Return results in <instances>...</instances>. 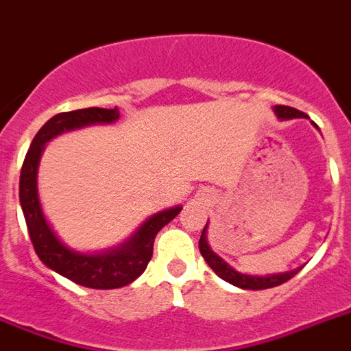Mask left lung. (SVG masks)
Listing matches in <instances>:
<instances>
[{"label": "left lung", "instance_id": "left-lung-1", "mask_svg": "<svg viewBox=\"0 0 351 351\" xmlns=\"http://www.w3.org/2000/svg\"><path fill=\"white\" fill-rule=\"evenodd\" d=\"M276 116L280 117V119H294V117H307L305 112H300L293 107H285V105H276L275 107ZM208 225V223H207ZM207 225L203 228L202 237H199V252H202L203 258L207 261L208 266L212 269L216 271V275L219 278H223L225 282L232 285H237L241 289H252V291H258V289H269V287H276V285L285 284L287 280H291L296 273H298L302 267L298 269L289 271V273H282V275H269V276H252V275H243L239 271H235L234 267H230L226 264L219 255L212 252L210 246L207 243Z\"/></svg>", "mask_w": 351, "mask_h": 351}]
</instances>
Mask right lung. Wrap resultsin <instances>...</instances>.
Masks as SVG:
<instances>
[{"label":"right lung","mask_w":351,"mask_h":351,"mask_svg":"<svg viewBox=\"0 0 351 351\" xmlns=\"http://www.w3.org/2000/svg\"><path fill=\"white\" fill-rule=\"evenodd\" d=\"M117 117V108L90 107L60 112L37 132L21 167L19 202L35 253L49 269L57 271L58 275L89 289H117L132 284L137 276L143 275L148 262L152 261L153 243L157 234L182 210V207H175L155 214L121 248L99 255L73 252L53 234L37 196V166L44 144L64 130H73L94 123H112Z\"/></svg>","instance_id":"obj_1"}]
</instances>
